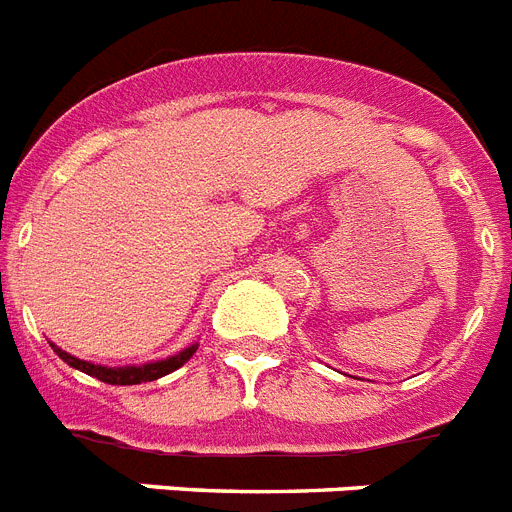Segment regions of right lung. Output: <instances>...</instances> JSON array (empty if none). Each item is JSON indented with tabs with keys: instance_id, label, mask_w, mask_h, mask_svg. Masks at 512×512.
Listing matches in <instances>:
<instances>
[{
	"instance_id": "add662e5",
	"label": "right lung",
	"mask_w": 512,
	"mask_h": 512,
	"mask_svg": "<svg viewBox=\"0 0 512 512\" xmlns=\"http://www.w3.org/2000/svg\"><path fill=\"white\" fill-rule=\"evenodd\" d=\"M51 347H54V352L61 360L67 362L69 368L93 375V378H98V381L103 383H111V386H137V383L157 381V378H163V375L173 373V370H178L181 365H186L189 357L196 352V344H191V347H186L183 352H178V355L173 357H165V360L144 362V365H126V368H106V365H95V362H87L80 360V357L69 355V352L56 347V344H51Z\"/></svg>"
}]
</instances>
